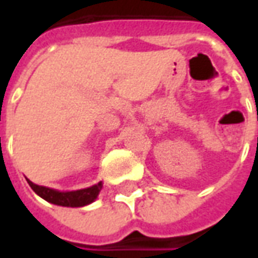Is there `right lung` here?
<instances>
[{
  "label": "right lung",
  "instance_id": "right-lung-1",
  "mask_svg": "<svg viewBox=\"0 0 258 258\" xmlns=\"http://www.w3.org/2000/svg\"><path fill=\"white\" fill-rule=\"evenodd\" d=\"M27 182L31 186L38 196L47 200L49 203L58 206H64V207H83L92 203L98 198V195L102 189V182H98L96 185H92L90 188L79 190H72V192H59V190L51 189L47 186H40V185L33 184L31 181L27 179Z\"/></svg>",
  "mask_w": 258,
  "mask_h": 258
}]
</instances>
